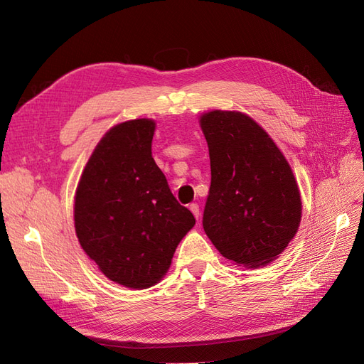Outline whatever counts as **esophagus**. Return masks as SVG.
<instances>
[{"label": "esophagus", "mask_w": 364, "mask_h": 364, "mask_svg": "<svg viewBox=\"0 0 364 364\" xmlns=\"http://www.w3.org/2000/svg\"><path fill=\"white\" fill-rule=\"evenodd\" d=\"M190 209H191V213L194 214V217H196V218H199V217H200V209H199V205H197V203H191V205H190Z\"/></svg>", "instance_id": "1"}]
</instances>
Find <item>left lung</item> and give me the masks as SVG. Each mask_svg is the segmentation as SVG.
I'll use <instances>...</instances> for the list:
<instances>
[{
    "mask_svg": "<svg viewBox=\"0 0 364 364\" xmlns=\"http://www.w3.org/2000/svg\"><path fill=\"white\" fill-rule=\"evenodd\" d=\"M200 127L211 161L205 232L225 258L250 269L266 266L301 223V194L290 165L246 114L206 112Z\"/></svg>",
    "mask_w": 364,
    "mask_h": 364,
    "instance_id": "obj_1",
    "label": "left lung"
}]
</instances>
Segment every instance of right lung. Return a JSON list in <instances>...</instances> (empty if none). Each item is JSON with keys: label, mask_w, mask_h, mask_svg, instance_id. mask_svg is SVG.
Listing matches in <instances>:
<instances>
[{"label": "right lung", "mask_w": 364, "mask_h": 364, "mask_svg": "<svg viewBox=\"0 0 364 364\" xmlns=\"http://www.w3.org/2000/svg\"><path fill=\"white\" fill-rule=\"evenodd\" d=\"M155 121L130 119L98 142L75 191V234L106 278L149 289L167 273L174 250L196 225L151 156Z\"/></svg>", "instance_id": "obj_1"}]
</instances>
